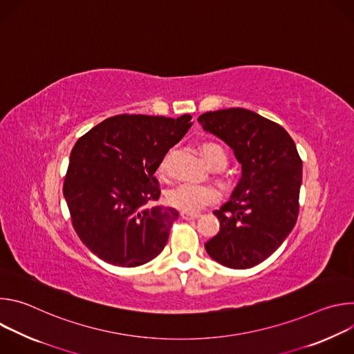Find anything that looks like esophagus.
Returning <instances> with one entry per match:
<instances>
[{
    "instance_id": "obj_1",
    "label": "esophagus",
    "mask_w": 354,
    "mask_h": 354,
    "mask_svg": "<svg viewBox=\"0 0 354 354\" xmlns=\"http://www.w3.org/2000/svg\"><path fill=\"white\" fill-rule=\"evenodd\" d=\"M180 217H182L183 220H194V218L198 217V214H190V213L182 212V213H180Z\"/></svg>"
}]
</instances>
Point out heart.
<instances>
[{
    "mask_svg": "<svg viewBox=\"0 0 354 354\" xmlns=\"http://www.w3.org/2000/svg\"><path fill=\"white\" fill-rule=\"evenodd\" d=\"M201 156L210 167L227 164V156L224 149L217 144H206L201 149ZM167 160L161 162V171L165 169ZM218 190L213 185L196 183V182H183L176 187L168 192V203L178 210L196 214L206 209L207 206L216 203L218 200Z\"/></svg>",
    "mask_w": 354,
    "mask_h": 354,
    "instance_id": "heart-1",
    "label": "heart"
}]
</instances>
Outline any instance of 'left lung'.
Wrapping results in <instances>:
<instances>
[{
    "label": "left lung",
    "instance_id": "left-lung-1",
    "mask_svg": "<svg viewBox=\"0 0 354 354\" xmlns=\"http://www.w3.org/2000/svg\"><path fill=\"white\" fill-rule=\"evenodd\" d=\"M223 140L241 164L230 198L214 216L220 231L205 243L223 266L249 269L284 242L298 217L302 161L290 134L277 123L242 108L207 112L197 119Z\"/></svg>",
    "mask_w": 354,
    "mask_h": 354
}]
</instances>
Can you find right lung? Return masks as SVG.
Instances as JSON below:
<instances>
[{"label": "right lung", "instance_id": "add662e5", "mask_svg": "<svg viewBox=\"0 0 354 354\" xmlns=\"http://www.w3.org/2000/svg\"><path fill=\"white\" fill-rule=\"evenodd\" d=\"M192 116H113L75 142L63 194L82 243L106 263L136 268L160 255L179 213L153 205L154 174Z\"/></svg>", "mask_w": 354, "mask_h": 354}]
</instances>
